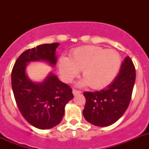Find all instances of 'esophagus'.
<instances>
[{"label":"esophagus","mask_w":149,"mask_h":149,"mask_svg":"<svg viewBox=\"0 0 149 149\" xmlns=\"http://www.w3.org/2000/svg\"><path fill=\"white\" fill-rule=\"evenodd\" d=\"M72 93H73L74 95H75L80 94V93H81V91H79V90H76V89H73V91H72Z\"/></svg>","instance_id":"34e87169"}]
</instances>
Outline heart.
Here are the masks:
<instances>
[{"mask_svg": "<svg viewBox=\"0 0 149 149\" xmlns=\"http://www.w3.org/2000/svg\"><path fill=\"white\" fill-rule=\"evenodd\" d=\"M121 56L113 49L88 45L74 49L70 57L60 56L59 73L62 80L69 83L82 70L84 78L80 86L89 85L95 89L105 87L113 81L120 69Z\"/></svg>", "mask_w": 149, "mask_h": 149, "instance_id": "obj_1", "label": "heart"}]
</instances>
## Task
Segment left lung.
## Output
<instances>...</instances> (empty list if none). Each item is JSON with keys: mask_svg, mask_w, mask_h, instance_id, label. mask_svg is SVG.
Segmentation results:
<instances>
[{"mask_svg": "<svg viewBox=\"0 0 149 149\" xmlns=\"http://www.w3.org/2000/svg\"><path fill=\"white\" fill-rule=\"evenodd\" d=\"M135 79V67L127 56L119 74L106 89L84 93L86 104L83 114L86 120L98 127L109 126L119 120L130 104Z\"/></svg>", "mask_w": 149, "mask_h": 149, "instance_id": "8db88e82", "label": "left lung"}]
</instances>
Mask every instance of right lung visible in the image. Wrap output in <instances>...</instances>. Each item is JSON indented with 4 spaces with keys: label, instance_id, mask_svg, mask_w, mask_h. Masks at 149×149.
I'll return each mask as SVG.
<instances>
[{
    "label": "right lung",
    "instance_id": "right-lung-1",
    "mask_svg": "<svg viewBox=\"0 0 149 149\" xmlns=\"http://www.w3.org/2000/svg\"><path fill=\"white\" fill-rule=\"evenodd\" d=\"M59 45L43 44L24 51L12 71V87L21 113L30 125L42 130L52 128L61 122L65 104L74 98L72 89L52 73L43 82H33L26 74V66L33 61H45L54 66Z\"/></svg>",
    "mask_w": 149,
    "mask_h": 149
}]
</instances>
